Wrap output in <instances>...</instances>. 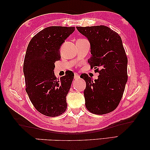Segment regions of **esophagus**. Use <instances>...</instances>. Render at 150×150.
<instances>
[{
  "label": "esophagus",
  "instance_id": "obj_1",
  "mask_svg": "<svg viewBox=\"0 0 150 150\" xmlns=\"http://www.w3.org/2000/svg\"><path fill=\"white\" fill-rule=\"evenodd\" d=\"M80 78V75L78 74L77 73H75L74 74V78L75 80H76V79H78V78Z\"/></svg>",
  "mask_w": 150,
  "mask_h": 150
}]
</instances>
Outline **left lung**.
<instances>
[{
	"instance_id": "left-lung-1",
	"label": "left lung",
	"mask_w": 150,
	"mask_h": 150,
	"mask_svg": "<svg viewBox=\"0 0 150 150\" xmlns=\"http://www.w3.org/2000/svg\"><path fill=\"white\" fill-rule=\"evenodd\" d=\"M76 28L89 41L91 57L88 62L99 73L94 80L86 74L80 76L86 83V107L93 114H108L118 105L127 81V58L122 38L104 25Z\"/></svg>"
}]
</instances>
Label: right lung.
Segmentation results:
<instances>
[{
    "label": "right lung",
    "mask_w": 150,
    "mask_h": 150,
    "mask_svg": "<svg viewBox=\"0 0 150 150\" xmlns=\"http://www.w3.org/2000/svg\"><path fill=\"white\" fill-rule=\"evenodd\" d=\"M74 30V27H47L36 34L27 47L23 66L26 92L34 108L45 116H58L67 108L66 96L74 73L57 79L54 70V62L61 57V46Z\"/></svg>",
    "instance_id": "add662e5"
}]
</instances>
